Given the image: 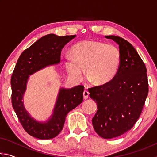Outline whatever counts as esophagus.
I'll return each instance as SVG.
<instances>
[{"instance_id":"34e87169","label":"esophagus","mask_w":157,"mask_h":157,"mask_svg":"<svg viewBox=\"0 0 157 157\" xmlns=\"http://www.w3.org/2000/svg\"><path fill=\"white\" fill-rule=\"evenodd\" d=\"M83 96H84V100L87 99V98H88L89 96V91H86V90H85V91L83 92Z\"/></svg>"}]
</instances>
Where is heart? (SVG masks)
<instances>
[{
    "instance_id": "1",
    "label": "heart",
    "mask_w": 157,
    "mask_h": 157,
    "mask_svg": "<svg viewBox=\"0 0 157 157\" xmlns=\"http://www.w3.org/2000/svg\"><path fill=\"white\" fill-rule=\"evenodd\" d=\"M71 56L65 58V67L73 79L80 80L86 68V77L95 86H103L115 78L120 67L121 56L116 46L98 41L76 44Z\"/></svg>"
}]
</instances>
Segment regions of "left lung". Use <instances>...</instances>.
Returning a JSON list of instances; mask_svg holds the SVG:
<instances>
[{
    "mask_svg": "<svg viewBox=\"0 0 157 157\" xmlns=\"http://www.w3.org/2000/svg\"><path fill=\"white\" fill-rule=\"evenodd\" d=\"M119 45L121 61L115 78L109 83L89 89L97 103L92 119L95 131L103 139H113L131 129L142 112L148 94L144 62L132 45L117 36H105Z\"/></svg>",
    "mask_w": 157,
    "mask_h": 157,
    "instance_id": "1",
    "label": "left lung"
}]
</instances>
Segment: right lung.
Wrapping results in <instances>:
<instances>
[{"mask_svg":"<svg viewBox=\"0 0 157 157\" xmlns=\"http://www.w3.org/2000/svg\"><path fill=\"white\" fill-rule=\"evenodd\" d=\"M75 36L47 34L25 49L17 61L11 78L12 104L21 125L32 136L44 140L57 136L63 129L68 113L83 101L82 85L70 89H61L52 116L44 123L32 118L22 102L29 75L46 66L59 63L62 48Z\"/></svg>","mask_w":157,"mask_h":157,"instance_id":"1","label":"right lung"}]
</instances>
